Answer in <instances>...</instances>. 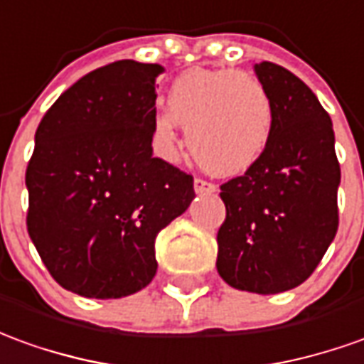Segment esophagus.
<instances>
[{
  "label": "esophagus",
  "instance_id": "esophagus-1",
  "mask_svg": "<svg viewBox=\"0 0 364 364\" xmlns=\"http://www.w3.org/2000/svg\"><path fill=\"white\" fill-rule=\"evenodd\" d=\"M195 191L200 193V195H210V193H217V185L203 179V177H197L195 179Z\"/></svg>",
  "mask_w": 364,
  "mask_h": 364
}]
</instances>
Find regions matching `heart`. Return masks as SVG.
<instances>
[{
  "mask_svg": "<svg viewBox=\"0 0 364 364\" xmlns=\"http://www.w3.org/2000/svg\"><path fill=\"white\" fill-rule=\"evenodd\" d=\"M274 122V100L256 76L232 68H193L169 86L165 114L151 122V141L161 156L173 157L181 126L191 154L205 169L236 175L266 154Z\"/></svg>",
  "mask_w": 364,
  "mask_h": 364,
  "instance_id": "b5f03b06",
  "label": "heart"
}]
</instances>
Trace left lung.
Wrapping results in <instances>:
<instances>
[{"label":"left lung","instance_id":"left-lung-1","mask_svg":"<svg viewBox=\"0 0 364 364\" xmlns=\"http://www.w3.org/2000/svg\"><path fill=\"white\" fill-rule=\"evenodd\" d=\"M254 70L274 100V134L250 169L220 185L217 270L228 286L266 296L304 284L327 252L341 167L331 118L311 88L268 60Z\"/></svg>","mask_w":364,"mask_h":364}]
</instances>
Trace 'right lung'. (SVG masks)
Instances as JSON below:
<instances>
[{"instance_id":"right-lung-1","label":"right lung","mask_w":364,"mask_h":364,"mask_svg":"<svg viewBox=\"0 0 364 364\" xmlns=\"http://www.w3.org/2000/svg\"><path fill=\"white\" fill-rule=\"evenodd\" d=\"M116 60L76 80L43 116L25 171L27 230L53 278L116 299L157 272L156 236L195 197L193 175L154 157L156 78Z\"/></svg>"}]
</instances>
